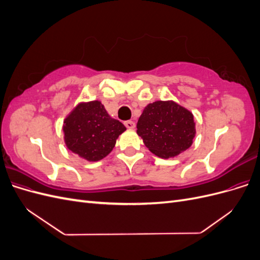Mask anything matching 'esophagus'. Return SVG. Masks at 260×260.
Returning a JSON list of instances; mask_svg holds the SVG:
<instances>
[{"mask_svg":"<svg viewBox=\"0 0 260 260\" xmlns=\"http://www.w3.org/2000/svg\"><path fill=\"white\" fill-rule=\"evenodd\" d=\"M124 125H125V127H127L128 129H135V128H136V123L133 122L132 120L124 121Z\"/></svg>","mask_w":260,"mask_h":260,"instance_id":"obj_1","label":"esophagus"}]
</instances>
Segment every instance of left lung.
<instances>
[{
  "label": "left lung",
  "mask_w": 260,
  "mask_h": 260,
  "mask_svg": "<svg viewBox=\"0 0 260 260\" xmlns=\"http://www.w3.org/2000/svg\"><path fill=\"white\" fill-rule=\"evenodd\" d=\"M137 133L160 158H170L190 147L195 137L193 114L174 101H156L140 116Z\"/></svg>",
  "instance_id": "1"
}]
</instances>
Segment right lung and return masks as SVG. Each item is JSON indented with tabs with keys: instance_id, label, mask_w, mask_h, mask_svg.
<instances>
[{
	"instance_id": "right-lung-1",
	"label": "right lung",
	"mask_w": 260,
	"mask_h": 260,
	"mask_svg": "<svg viewBox=\"0 0 260 260\" xmlns=\"http://www.w3.org/2000/svg\"><path fill=\"white\" fill-rule=\"evenodd\" d=\"M65 144L73 153L88 161L103 159L115 147L125 127L108 115L100 101L82 102L65 118Z\"/></svg>"
}]
</instances>
